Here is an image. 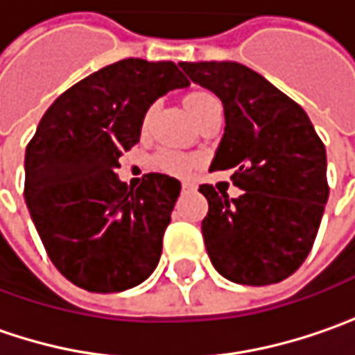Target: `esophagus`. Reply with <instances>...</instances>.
<instances>
[{
  "label": "esophagus",
  "instance_id": "obj_1",
  "mask_svg": "<svg viewBox=\"0 0 355 355\" xmlns=\"http://www.w3.org/2000/svg\"><path fill=\"white\" fill-rule=\"evenodd\" d=\"M191 191H195V187L189 182H182V193H191Z\"/></svg>",
  "mask_w": 355,
  "mask_h": 355
}]
</instances>
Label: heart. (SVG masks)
<instances>
[{"label": "heart", "instance_id": "heart-1", "mask_svg": "<svg viewBox=\"0 0 355 355\" xmlns=\"http://www.w3.org/2000/svg\"><path fill=\"white\" fill-rule=\"evenodd\" d=\"M211 100H215V98L209 92H193L187 96V108L197 118L198 112L205 108V104H209ZM150 118H153V108L144 114L142 128H146L150 124ZM157 164L168 175H184L197 164V158L187 155V153H178V150H160L157 155Z\"/></svg>", "mask_w": 355, "mask_h": 355}]
</instances>
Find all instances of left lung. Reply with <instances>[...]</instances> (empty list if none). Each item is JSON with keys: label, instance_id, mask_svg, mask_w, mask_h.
<instances>
[{"label": "left lung", "instance_id": "1", "mask_svg": "<svg viewBox=\"0 0 355 355\" xmlns=\"http://www.w3.org/2000/svg\"><path fill=\"white\" fill-rule=\"evenodd\" d=\"M225 108L211 171L235 168L243 195L200 184L209 200L202 239L213 267L241 285H271L309 255L329 197L325 146L300 104L237 62H180Z\"/></svg>", "mask_w": 355, "mask_h": 355}]
</instances>
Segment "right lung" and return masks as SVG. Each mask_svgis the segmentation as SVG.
Instances as JSON below:
<instances>
[{"instance_id":"obj_1","label":"right lung","mask_w":355,"mask_h":355,"mask_svg":"<svg viewBox=\"0 0 355 355\" xmlns=\"http://www.w3.org/2000/svg\"><path fill=\"white\" fill-rule=\"evenodd\" d=\"M187 86L173 62L126 58L73 84L40 120L24 195L50 259L73 285L116 293L157 269L180 182L150 173L128 189L116 168L148 108Z\"/></svg>"}]
</instances>
